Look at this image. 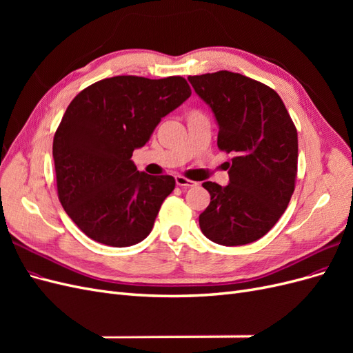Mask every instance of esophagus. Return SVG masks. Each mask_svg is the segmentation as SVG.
<instances>
[{"instance_id": "esophagus-1", "label": "esophagus", "mask_w": 353, "mask_h": 353, "mask_svg": "<svg viewBox=\"0 0 353 353\" xmlns=\"http://www.w3.org/2000/svg\"><path fill=\"white\" fill-rule=\"evenodd\" d=\"M175 181H176V185L184 187V188H190V187H196L197 185V183H194V181L187 179L184 176H176Z\"/></svg>"}]
</instances>
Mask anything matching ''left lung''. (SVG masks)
Wrapping results in <instances>:
<instances>
[{"label":"left lung","instance_id":"left-lung-1","mask_svg":"<svg viewBox=\"0 0 353 353\" xmlns=\"http://www.w3.org/2000/svg\"><path fill=\"white\" fill-rule=\"evenodd\" d=\"M219 126L218 147L230 153V184L203 183L210 203L200 230L213 243L243 245L263 237L294 191L297 131L272 88L228 70L188 77Z\"/></svg>","mask_w":353,"mask_h":353}]
</instances>
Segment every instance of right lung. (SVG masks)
I'll list each match as a JSON object with an SVG mask.
<instances>
[{
	"label": "right lung",
	"mask_w": 353,
	"mask_h": 353,
	"mask_svg": "<svg viewBox=\"0 0 353 353\" xmlns=\"http://www.w3.org/2000/svg\"><path fill=\"white\" fill-rule=\"evenodd\" d=\"M191 95L181 77H113L74 97L54 134L57 194L78 228L112 248H128L150 234L170 175L137 170L131 160L168 113Z\"/></svg>",
	"instance_id": "obj_1"
}]
</instances>
